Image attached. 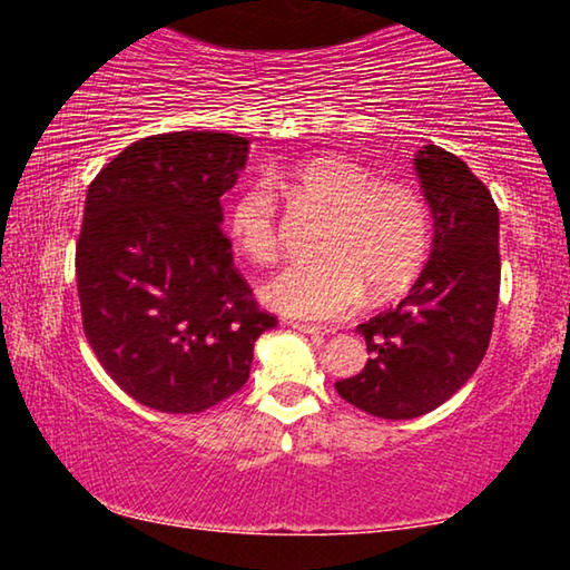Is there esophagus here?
I'll return each mask as SVG.
<instances>
[{
    "label": "esophagus",
    "mask_w": 570,
    "mask_h": 570,
    "mask_svg": "<svg viewBox=\"0 0 570 570\" xmlns=\"http://www.w3.org/2000/svg\"><path fill=\"white\" fill-rule=\"evenodd\" d=\"M292 326H294L296 332L314 336L316 342H322L324 336H330V332H332V330H326V326H320V324H306V322H292Z\"/></svg>",
    "instance_id": "1"
}]
</instances>
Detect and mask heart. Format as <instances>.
I'll use <instances>...</instances> for the list:
<instances>
[{
  "label": "heart",
  "instance_id": "1",
  "mask_svg": "<svg viewBox=\"0 0 570 570\" xmlns=\"http://www.w3.org/2000/svg\"><path fill=\"white\" fill-rule=\"evenodd\" d=\"M275 190L330 210L320 262L286 266L264 284V302L294 320H340L364 302L397 294L430 254V208L422 193L344 156H316L266 170L240 188L226 210V234L240 256L272 264L278 254Z\"/></svg>",
  "mask_w": 570,
  "mask_h": 570
}]
</instances>
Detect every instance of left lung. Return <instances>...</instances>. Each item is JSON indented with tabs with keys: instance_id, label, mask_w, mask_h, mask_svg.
Returning a JSON list of instances; mask_svg holds the SVG:
<instances>
[{
	"instance_id": "1",
	"label": "left lung",
	"mask_w": 570,
	"mask_h": 570,
	"mask_svg": "<svg viewBox=\"0 0 570 570\" xmlns=\"http://www.w3.org/2000/svg\"><path fill=\"white\" fill-rule=\"evenodd\" d=\"M435 236L410 294L356 326L370 362L334 384L340 397L384 420H412L448 402L488 352L500 292V216L490 190L458 156H414Z\"/></svg>"
}]
</instances>
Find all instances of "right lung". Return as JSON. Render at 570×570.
Returning <instances> with one entry per match:
<instances>
[{"mask_svg": "<svg viewBox=\"0 0 570 570\" xmlns=\"http://www.w3.org/2000/svg\"><path fill=\"white\" fill-rule=\"evenodd\" d=\"M248 140L180 130L135 140L88 188L75 250L82 330L146 407L204 412L244 387L278 324L254 302L220 230Z\"/></svg>", "mask_w": 570, "mask_h": 570, "instance_id": "right-lung-1", "label": "right lung"}]
</instances>
